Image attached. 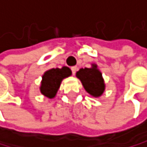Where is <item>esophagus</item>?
Segmentation results:
<instances>
[{
    "label": "esophagus",
    "mask_w": 147,
    "mask_h": 147,
    "mask_svg": "<svg viewBox=\"0 0 147 147\" xmlns=\"http://www.w3.org/2000/svg\"><path fill=\"white\" fill-rule=\"evenodd\" d=\"M71 70H72L73 75H75L76 74V71H77V67H71Z\"/></svg>",
    "instance_id": "1"
}]
</instances>
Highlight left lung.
I'll use <instances>...</instances> for the list:
<instances>
[{"instance_id":"obj_1","label":"left lung","mask_w":147,"mask_h":147,"mask_svg":"<svg viewBox=\"0 0 147 147\" xmlns=\"http://www.w3.org/2000/svg\"><path fill=\"white\" fill-rule=\"evenodd\" d=\"M91 67L80 68L76 73L82 86L89 94L94 98H99L106 90V83L102 76V72L96 64H91Z\"/></svg>"}]
</instances>
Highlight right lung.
<instances>
[{
	"instance_id": "add662e5",
	"label": "right lung",
	"mask_w": 147,
	"mask_h": 147,
	"mask_svg": "<svg viewBox=\"0 0 147 147\" xmlns=\"http://www.w3.org/2000/svg\"><path fill=\"white\" fill-rule=\"evenodd\" d=\"M71 75V69L65 66L61 68L56 67L48 69L41 77L40 86V94L49 99H53L56 96L62 80L70 77Z\"/></svg>"
}]
</instances>
